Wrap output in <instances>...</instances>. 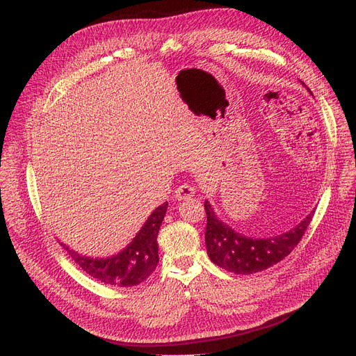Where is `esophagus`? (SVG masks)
<instances>
[{
    "label": "esophagus",
    "instance_id": "34e87169",
    "mask_svg": "<svg viewBox=\"0 0 356 356\" xmlns=\"http://www.w3.org/2000/svg\"><path fill=\"white\" fill-rule=\"evenodd\" d=\"M191 196H195V187H191L188 184H182L179 186L175 193H174V197L177 200H186V199H190Z\"/></svg>",
    "mask_w": 356,
    "mask_h": 356
}]
</instances>
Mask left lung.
<instances>
[{
  "label": "left lung",
  "instance_id": "left-lung-1",
  "mask_svg": "<svg viewBox=\"0 0 356 356\" xmlns=\"http://www.w3.org/2000/svg\"><path fill=\"white\" fill-rule=\"evenodd\" d=\"M301 84L305 86L303 81ZM309 93L312 95L310 90ZM204 211L208 217L204 243H207L211 261L234 275L261 272L284 260L303 238L314 217V211H312L296 227L285 233L270 236V238H251V236L236 232L227 222L221 221L208 200H204Z\"/></svg>",
  "mask_w": 356,
  "mask_h": 356
}]
</instances>
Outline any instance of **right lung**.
<instances>
[{"mask_svg":"<svg viewBox=\"0 0 356 356\" xmlns=\"http://www.w3.org/2000/svg\"><path fill=\"white\" fill-rule=\"evenodd\" d=\"M168 211V202L156 208L144 225L136 233L132 242H129L120 252L110 257H88L71 250L68 245L60 242L65 251L80 266L83 270L108 285L134 286L144 282L154 272L159 263L157 234Z\"/></svg>","mask_w":356,"mask_h":356,"instance_id":"add662e5","label":"right lung"}]
</instances>
